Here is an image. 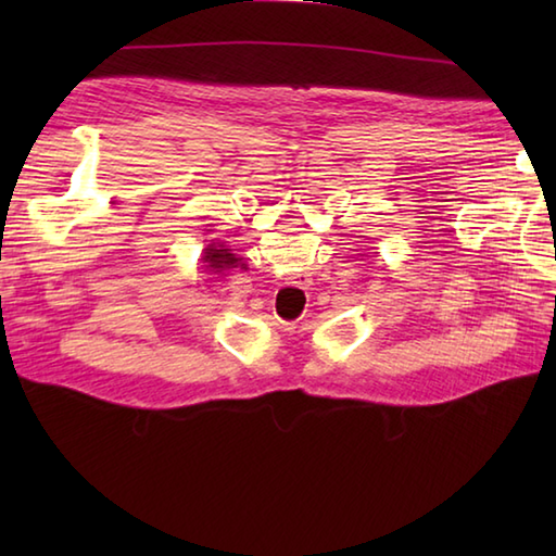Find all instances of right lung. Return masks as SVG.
Wrapping results in <instances>:
<instances>
[{
  "mask_svg": "<svg viewBox=\"0 0 556 556\" xmlns=\"http://www.w3.org/2000/svg\"><path fill=\"white\" fill-rule=\"evenodd\" d=\"M205 260L210 263V267H215V269H222V267H227V265H233L236 263V257L231 255V253H227V248H205Z\"/></svg>",
  "mask_w": 556,
  "mask_h": 556,
  "instance_id": "obj_1",
  "label": "right lung"
}]
</instances>
